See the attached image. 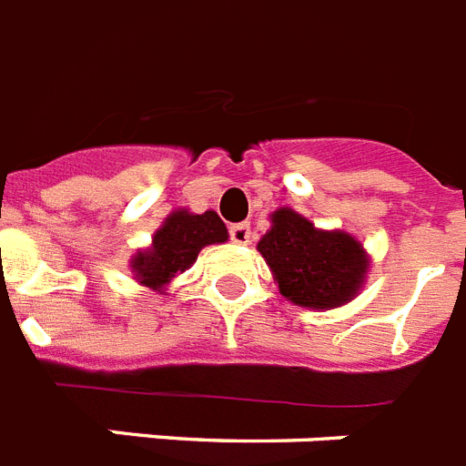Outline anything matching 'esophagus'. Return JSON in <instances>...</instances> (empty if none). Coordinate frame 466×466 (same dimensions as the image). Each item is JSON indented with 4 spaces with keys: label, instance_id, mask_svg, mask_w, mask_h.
<instances>
[{
    "label": "esophagus",
    "instance_id": "obj_1",
    "mask_svg": "<svg viewBox=\"0 0 466 466\" xmlns=\"http://www.w3.org/2000/svg\"><path fill=\"white\" fill-rule=\"evenodd\" d=\"M228 233H230V240L238 245H248L252 238L250 223H236V226H230Z\"/></svg>",
    "mask_w": 466,
    "mask_h": 466
}]
</instances>
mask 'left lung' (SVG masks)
Instances as JSON below:
<instances>
[{"label": "left lung", "instance_id": "left-lung-1", "mask_svg": "<svg viewBox=\"0 0 466 466\" xmlns=\"http://www.w3.org/2000/svg\"><path fill=\"white\" fill-rule=\"evenodd\" d=\"M286 300L312 310L349 303L368 274L363 245L344 230H319L298 211L277 209L257 243Z\"/></svg>", "mask_w": 466, "mask_h": 466}]
</instances>
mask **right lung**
Segmentation results:
<instances>
[{"label": "right lung", "mask_w": 466, "mask_h": 466, "mask_svg": "<svg viewBox=\"0 0 466 466\" xmlns=\"http://www.w3.org/2000/svg\"><path fill=\"white\" fill-rule=\"evenodd\" d=\"M226 240L228 230L216 211L192 214L187 209H177L156 230L147 250L132 257L129 267L141 286L161 291L177 274L195 264L202 248Z\"/></svg>", "instance_id": "1"}]
</instances>
